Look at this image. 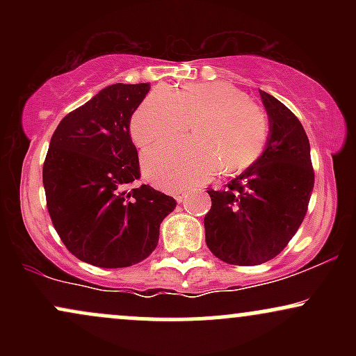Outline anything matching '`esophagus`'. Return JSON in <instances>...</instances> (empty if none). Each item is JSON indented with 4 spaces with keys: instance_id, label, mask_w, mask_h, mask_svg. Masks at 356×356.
I'll return each instance as SVG.
<instances>
[{
    "instance_id": "1",
    "label": "esophagus",
    "mask_w": 356,
    "mask_h": 356,
    "mask_svg": "<svg viewBox=\"0 0 356 356\" xmlns=\"http://www.w3.org/2000/svg\"><path fill=\"white\" fill-rule=\"evenodd\" d=\"M174 197H175V201H177V202H182V201H186L187 194L184 191H175Z\"/></svg>"
}]
</instances>
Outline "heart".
I'll return each mask as SVG.
<instances>
[{"label":"heart","mask_w":356,"mask_h":356,"mask_svg":"<svg viewBox=\"0 0 356 356\" xmlns=\"http://www.w3.org/2000/svg\"><path fill=\"white\" fill-rule=\"evenodd\" d=\"M192 120L195 137L179 138L145 154L144 169L162 187H187L219 172L248 169L263 154L269 122L264 112L227 81L192 83L182 90L159 85L130 118V137L140 149L184 132Z\"/></svg>","instance_id":"b5f03b06"}]
</instances>
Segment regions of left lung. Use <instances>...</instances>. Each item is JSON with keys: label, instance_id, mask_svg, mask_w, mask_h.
Instances as JSON below:
<instances>
[{"label": "left lung", "instance_id": "1", "mask_svg": "<svg viewBox=\"0 0 356 356\" xmlns=\"http://www.w3.org/2000/svg\"><path fill=\"white\" fill-rule=\"evenodd\" d=\"M271 136L263 155L226 189H209L211 211L204 218L212 254L234 266L273 259L300 229L314 186L309 140L284 104L261 92Z\"/></svg>", "mask_w": 356, "mask_h": 356}]
</instances>
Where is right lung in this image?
I'll return each mask as SVG.
<instances>
[{"label":"right lung","mask_w":356,"mask_h":356,"mask_svg":"<svg viewBox=\"0 0 356 356\" xmlns=\"http://www.w3.org/2000/svg\"><path fill=\"white\" fill-rule=\"evenodd\" d=\"M149 83H115L67 113L53 132L43 186L53 227L80 261L127 268L152 254L175 199L140 179L130 117Z\"/></svg>","instance_id":"obj_1"}]
</instances>
